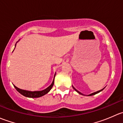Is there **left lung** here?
<instances>
[{
  "mask_svg": "<svg viewBox=\"0 0 123 123\" xmlns=\"http://www.w3.org/2000/svg\"><path fill=\"white\" fill-rule=\"evenodd\" d=\"M73 89H74V90H75V91L77 92H78V93H79V94H80V95H83V94L81 93H80V92H79V91H78L77 90H76V89H75V88H74V87H73ZM104 88H105V87H104ZM104 89H102V90H99V91H97V92H94V93H91V94H90V95H88V96H92V95H95V94H97V93H99L100 92H101L102 90H104Z\"/></svg>",
  "mask_w": 123,
  "mask_h": 123,
  "instance_id": "obj_1",
  "label": "left lung"
}]
</instances>
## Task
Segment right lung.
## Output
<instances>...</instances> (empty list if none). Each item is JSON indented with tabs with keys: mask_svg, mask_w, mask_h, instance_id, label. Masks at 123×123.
Segmentation results:
<instances>
[{
	"mask_svg": "<svg viewBox=\"0 0 123 123\" xmlns=\"http://www.w3.org/2000/svg\"><path fill=\"white\" fill-rule=\"evenodd\" d=\"M15 46H16V44H15ZM55 74L54 75V79H55ZM54 79L51 85L49 86L48 87H47L46 89H45L43 90H41V91H34V92L28 91V90H22V89H19V88H18L17 87H16L14 85H13V86L15 87L16 90H17L19 93H21V95H23V96H25V97L33 98H39V97H41V96H43V95H46V93H48L51 90L53 86L54 85Z\"/></svg>",
	"mask_w": 123,
	"mask_h": 123,
	"instance_id": "1",
	"label": "right lung"
}]
</instances>
